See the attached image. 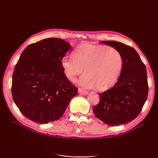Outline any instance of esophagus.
I'll list each match as a JSON object with an SVG mask.
<instances>
[{
    "label": "esophagus",
    "mask_w": 158,
    "mask_h": 158,
    "mask_svg": "<svg viewBox=\"0 0 158 158\" xmlns=\"http://www.w3.org/2000/svg\"><path fill=\"white\" fill-rule=\"evenodd\" d=\"M78 93H79V94H81V95H87L88 94V91H86V90H83L81 89H78Z\"/></svg>",
    "instance_id": "1"
}]
</instances>
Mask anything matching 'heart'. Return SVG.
Here are the masks:
<instances>
[{"label":"heart","instance_id":"1","mask_svg":"<svg viewBox=\"0 0 158 158\" xmlns=\"http://www.w3.org/2000/svg\"><path fill=\"white\" fill-rule=\"evenodd\" d=\"M61 65L69 81L85 72L79 84L86 88L105 90L113 85L121 73L123 58L118 51L105 45L84 43L79 45L73 56H65Z\"/></svg>","mask_w":158,"mask_h":158}]
</instances>
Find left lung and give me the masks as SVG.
<instances>
[{
	"mask_svg": "<svg viewBox=\"0 0 158 158\" xmlns=\"http://www.w3.org/2000/svg\"><path fill=\"white\" fill-rule=\"evenodd\" d=\"M117 49L123 58L116 84L100 93V102L93 109L95 117L108 125L128 123L137 118L148 96L146 68L134 48L116 41H101Z\"/></svg>",
	"mask_w": 158,
	"mask_h": 158,
	"instance_id": "8db88e82",
	"label": "left lung"
}]
</instances>
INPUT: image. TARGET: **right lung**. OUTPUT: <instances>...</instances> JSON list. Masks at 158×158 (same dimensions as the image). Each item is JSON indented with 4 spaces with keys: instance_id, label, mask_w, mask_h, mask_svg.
Masks as SVG:
<instances>
[{
    "instance_id": "obj_1",
    "label": "right lung",
    "mask_w": 158,
    "mask_h": 158,
    "mask_svg": "<svg viewBox=\"0 0 158 158\" xmlns=\"http://www.w3.org/2000/svg\"><path fill=\"white\" fill-rule=\"evenodd\" d=\"M71 45L63 40L48 38L23 51L13 73L12 94L27 118L41 124L57 121L77 94L61 65Z\"/></svg>"
}]
</instances>
